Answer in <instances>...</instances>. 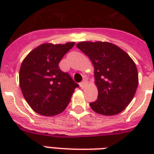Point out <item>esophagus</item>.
<instances>
[{
  "label": "esophagus",
  "mask_w": 154,
  "mask_h": 154,
  "mask_svg": "<svg viewBox=\"0 0 154 154\" xmlns=\"http://www.w3.org/2000/svg\"><path fill=\"white\" fill-rule=\"evenodd\" d=\"M86 86H87V82H86V81H82V82L80 83L81 88H84Z\"/></svg>",
  "instance_id": "34e87169"
}]
</instances>
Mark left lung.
<instances>
[{"instance_id": "8db88e82", "label": "left lung", "mask_w": 154, "mask_h": 154, "mask_svg": "<svg viewBox=\"0 0 154 154\" xmlns=\"http://www.w3.org/2000/svg\"><path fill=\"white\" fill-rule=\"evenodd\" d=\"M94 66L97 100L90 103L96 113L114 116L129 105L137 90V67L126 52L109 42L84 41L77 44Z\"/></svg>"}]
</instances>
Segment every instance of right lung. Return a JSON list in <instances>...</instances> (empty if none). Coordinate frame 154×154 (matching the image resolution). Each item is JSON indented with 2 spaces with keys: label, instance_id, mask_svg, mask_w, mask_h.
I'll return each mask as SVG.
<instances>
[{
  "label": "right lung",
  "instance_id": "right-lung-1",
  "mask_svg": "<svg viewBox=\"0 0 154 154\" xmlns=\"http://www.w3.org/2000/svg\"><path fill=\"white\" fill-rule=\"evenodd\" d=\"M74 44V42L41 44L22 62L19 74L20 89L29 106L36 113L44 116L62 113L70 102L75 88L79 87L58 66Z\"/></svg>",
  "mask_w": 154,
  "mask_h": 154
}]
</instances>
